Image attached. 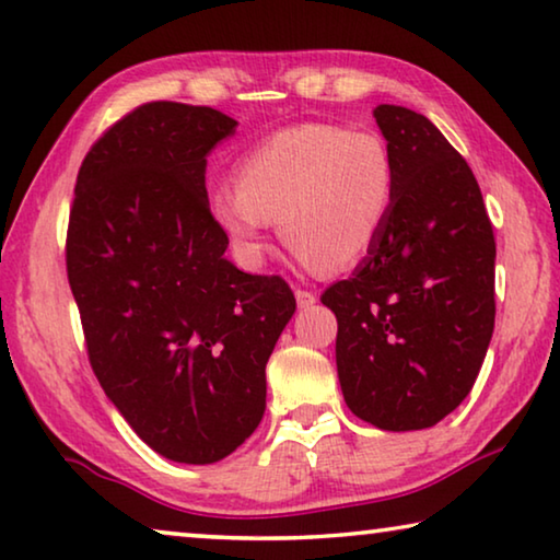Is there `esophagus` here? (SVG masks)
Wrapping results in <instances>:
<instances>
[{"label": "esophagus", "mask_w": 560, "mask_h": 560, "mask_svg": "<svg viewBox=\"0 0 560 560\" xmlns=\"http://www.w3.org/2000/svg\"><path fill=\"white\" fill-rule=\"evenodd\" d=\"M296 303H299L301 308L314 306V303H316V293L308 291V289H296Z\"/></svg>", "instance_id": "esophagus-1"}]
</instances>
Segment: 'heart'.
<instances>
[{
	"label": "heart",
	"instance_id": "1",
	"mask_svg": "<svg viewBox=\"0 0 560 560\" xmlns=\"http://www.w3.org/2000/svg\"><path fill=\"white\" fill-rule=\"evenodd\" d=\"M395 205V165L373 130L301 122L246 150L234 187L210 192V217L236 259L257 267L271 220L303 259L346 269L383 234Z\"/></svg>",
	"mask_w": 560,
	"mask_h": 560
}]
</instances>
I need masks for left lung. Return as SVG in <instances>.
Wrapping results in <instances>:
<instances>
[{
    "label": "left lung",
    "instance_id": "1",
    "mask_svg": "<svg viewBox=\"0 0 560 560\" xmlns=\"http://www.w3.org/2000/svg\"><path fill=\"white\" fill-rule=\"evenodd\" d=\"M375 120L395 205L350 279L324 291L338 318L346 405L387 432L424 430L469 395L494 334L497 242L481 189L447 138L402 106Z\"/></svg>",
    "mask_w": 560,
    "mask_h": 560
}]
</instances>
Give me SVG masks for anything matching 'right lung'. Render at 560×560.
I'll return each instance as SVG.
<instances>
[{"instance_id":"right-lung-1","label":"right lung","mask_w":560,"mask_h":560,"mask_svg":"<svg viewBox=\"0 0 560 560\" xmlns=\"http://www.w3.org/2000/svg\"><path fill=\"white\" fill-rule=\"evenodd\" d=\"M236 120L153 101L103 132L75 177L66 273L93 373L148 447L212 464L257 430L267 360L296 299L224 259L207 153Z\"/></svg>"}]
</instances>
